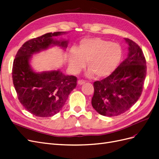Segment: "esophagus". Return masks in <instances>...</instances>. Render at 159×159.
Instances as JSON below:
<instances>
[{"label":"esophagus","mask_w":159,"mask_h":159,"mask_svg":"<svg viewBox=\"0 0 159 159\" xmlns=\"http://www.w3.org/2000/svg\"><path fill=\"white\" fill-rule=\"evenodd\" d=\"M85 83V80H79L78 81V84L79 85H83Z\"/></svg>","instance_id":"1"}]
</instances>
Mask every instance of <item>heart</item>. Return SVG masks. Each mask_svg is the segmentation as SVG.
I'll list each match as a JSON object with an SVG mask.
<instances>
[{
    "label": "heart",
    "mask_w": 159,
    "mask_h": 159,
    "mask_svg": "<svg viewBox=\"0 0 159 159\" xmlns=\"http://www.w3.org/2000/svg\"><path fill=\"white\" fill-rule=\"evenodd\" d=\"M123 57L122 48L119 44L99 37L85 38L77 49H71L69 66L74 72H78L87 62V75H95L97 78H105L116 70Z\"/></svg>",
    "instance_id": "heart-1"
}]
</instances>
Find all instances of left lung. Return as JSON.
<instances>
[{
	"label": "left lung",
	"mask_w": 159,
	"mask_h": 159,
	"mask_svg": "<svg viewBox=\"0 0 159 159\" xmlns=\"http://www.w3.org/2000/svg\"><path fill=\"white\" fill-rule=\"evenodd\" d=\"M128 57L108 77L94 82L91 105L102 116H115L128 111L138 101L147 74L146 60L140 47L125 38Z\"/></svg>",
	"instance_id": "obj_1"
}]
</instances>
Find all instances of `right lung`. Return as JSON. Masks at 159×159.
I'll use <instances>...</instances> for the list:
<instances>
[{"mask_svg":"<svg viewBox=\"0 0 159 159\" xmlns=\"http://www.w3.org/2000/svg\"><path fill=\"white\" fill-rule=\"evenodd\" d=\"M65 34L48 33L27 41L15 57L12 67L14 88L21 105L35 116L49 117L57 114L77 85L75 76L66 75L60 70L37 73L30 64L34 54L54 45L67 48L68 41L53 38Z\"/></svg>","mask_w":159,"mask_h":159,"instance_id":"add662e5","label":"right lung"}]
</instances>
